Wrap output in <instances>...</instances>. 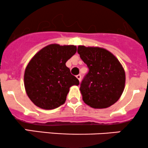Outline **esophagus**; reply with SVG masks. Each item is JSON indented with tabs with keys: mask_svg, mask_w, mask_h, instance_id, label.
Instances as JSON below:
<instances>
[{
	"mask_svg": "<svg viewBox=\"0 0 148 148\" xmlns=\"http://www.w3.org/2000/svg\"><path fill=\"white\" fill-rule=\"evenodd\" d=\"M76 78L79 79V82H81V74H78V75H76Z\"/></svg>",
	"mask_w": 148,
	"mask_h": 148,
	"instance_id": "esophagus-1",
	"label": "esophagus"
}]
</instances>
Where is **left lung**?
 I'll list each match as a JSON object with an SVG mask.
<instances>
[{"label": "left lung", "instance_id": "1", "mask_svg": "<svg viewBox=\"0 0 148 148\" xmlns=\"http://www.w3.org/2000/svg\"><path fill=\"white\" fill-rule=\"evenodd\" d=\"M77 52L89 68L80 87L84 102L94 108L114 104L125 86V72L118 58L101 47L79 46Z\"/></svg>", "mask_w": 148, "mask_h": 148}]
</instances>
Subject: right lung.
Here are the masks:
<instances>
[{"label":"right lung","instance_id":"obj_1","mask_svg":"<svg viewBox=\"0 0 148 148\" xmlns=\"http://www.w3.org/2000/svg\"><path fill=\"white\" fill-rule=\"evenodd\" d=\"M76 52L74 45L52 44L39 51L30 60L25 69L24 86L34 104L51 110L65 102L69 88L79 84L65 64Z\"/></svg>","mask_w":148,"mask_h":148}]
</instances>
